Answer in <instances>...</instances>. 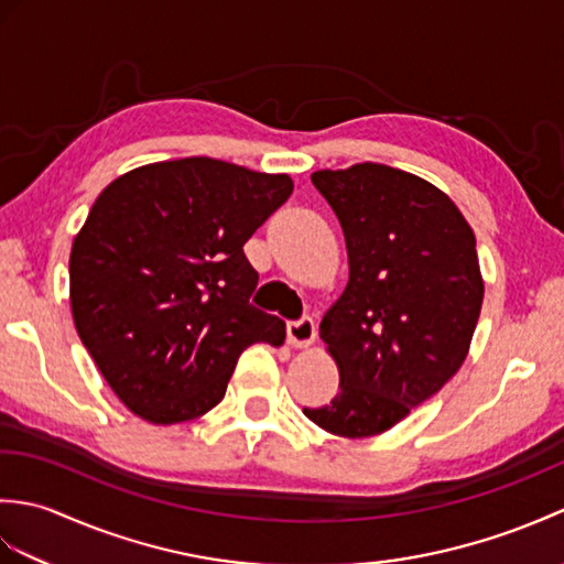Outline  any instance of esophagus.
Segmentation results:
<instances>
[{"label": "esophagus", "mask_w": 564, "mask_h": 564, "mask_svg": "<svg viewBox=\"0 0 564 564\" xmlns=\"http://www.w3.org/2000/svg\"><path fill=\"white\" fill-rule=\"evenodd\" d=\"M285 334H289V344L295 346V349H307V346L313 344L315 337H317L315 322L310 319V317L289 322V327H285Z\"/></svg>", "instance_id": "34e87169"}]
</instances>
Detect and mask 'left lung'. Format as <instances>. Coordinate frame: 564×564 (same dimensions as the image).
Here are the masks:
<instances>
[{
	"instance_id": "obj_1",
	"label": "left lung",
	"mask_w": 564,
	"mask_h": 564,
	"mask_svg": "<svg viewBox=\"0 0 564 564\" xmlns=\"http://www.w3.org/2000/svg\"><path fill=\"white\" fill-rule=\"evenodd\" d=\"M313 184L339 218L349 283L319 325L339 392L303 412L334 436H378L470 351L485 297L475 232L441 188L394 166L319 170Z\"/></svg>"
}]
</instances>
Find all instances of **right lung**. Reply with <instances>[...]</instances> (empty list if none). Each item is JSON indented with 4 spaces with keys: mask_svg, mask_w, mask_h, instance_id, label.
I'll return each mask as SVG.
<instances>
[{
    "mask_svg": "<svg viewBox=\"0 0 564 564\" xmlns=\"http://www.w3.org/2000/svg\"><path fill=\"white\" fill-rule=\"evenodd\" d=\"M291 194L289 174L184 158L94 200L72 242V319L130 412L162 426L206 414L247 346L283 344V322L249 303L259 273L242 247Z\"/></svg>",
    "mask_w": 564,
    "mask_h": 564,
    "instance_id": "1",
    "label": "right lung"
}]
</instances>
